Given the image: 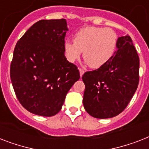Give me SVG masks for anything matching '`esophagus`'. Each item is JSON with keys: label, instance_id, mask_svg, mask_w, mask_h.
Segmentation results:
<instances>
[{"label": "esophagus", "instance_id": "esophagus-1", "mask_svg": "<svg viewBox=\"0 0 149 149\" xmlns=\"http://www.w3.org/2000/svg\"><path fill=\"white\" fill-rule=\"evenodd\" d=\"M79 74H80V77H82L83 75H84V73L85 72V71H84L83 69H79Z\"/></svg>", "mask_w": 149, "mask_h": 149}]
</instances>
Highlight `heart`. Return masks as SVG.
<instances>
[{"label": "heart", "instance_id": "1", "mask_svg": "<svg viewBox=\"0 0 149 149\" xmlns=\"http://www.w3.org/2000/svg\"><path fill=\"white\" fill-rule=\"evenodd\" d=\"M118 35L113 29L85 27L75 34L73 42L65 40L64 52L68 60L73 63L82 52L86 63L92 68H99L108 62L115 52Z\"/></svg>", "mask_w": 149, "mask_h": 149}]
</instances>
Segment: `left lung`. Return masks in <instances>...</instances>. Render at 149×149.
Returning a JSON list of instances; mask_svg holds the SVG:
<instances>
[{"instance_id": "left-lung-1", "label": "left lung", "mask_w": 149, "mask_h": 149, "mask_svg": "<svg viewBox=\"0 0 149 149\" xmlns=\"http://www.w3.org/2000/svg\"><path fill=\"white\" fill-rule=\"evenodd\" d=\"M117 49L106 64L82 77L84 108L93 118L118 115L129 104L139 85V57L131 37H119Z\"/></svg>"}]
</instances>
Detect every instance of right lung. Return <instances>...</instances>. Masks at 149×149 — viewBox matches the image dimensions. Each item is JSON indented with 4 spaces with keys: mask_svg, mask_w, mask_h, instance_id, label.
Returning <instances> with one entry per match:
<instances>
[{
    "mask_svg": "<svg viewBox=\"0 0 149 149\" xmlns=\"http://www.w3.org/2000/svg\"><path fill=\"white\" fill-rule=\"evenodd\" d=\"M68 30L65 19L40 20L16 44L10 80L21 104L34 114L56 115L68 91L80 78L77 65L65 56Z\"/></svg>",
    "mask_w": 149,
    "mask_h": 149,
    "instance_id": "add662e5",
    "label": "right lung"
}]
</instances>
